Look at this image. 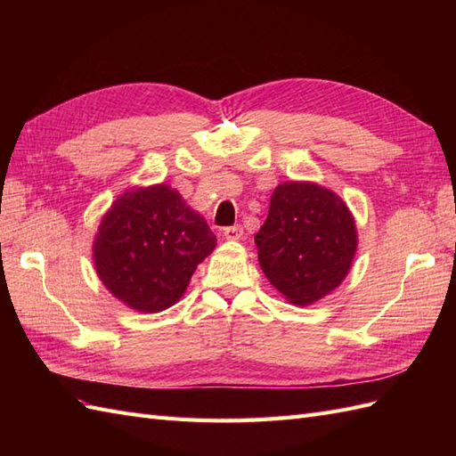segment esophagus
Wrapping results in <instances>:
<instances>
[{
    "instance_id": "34e87169",
    "label": "esophagus",
    "mask_w": 456,
    "mask_h": 456,
    "mask_svg": "<svg viewBox=\"0 0 456 456\" xmlns=\"http://www.w3.org/2000/svg\"><path fill=\"white\" fill-rule=\"evenodd\" d=\"M223 236L228 241H240L243 238V230H241V226H228L223 230Z\"/></svg>"
}]
</instances>
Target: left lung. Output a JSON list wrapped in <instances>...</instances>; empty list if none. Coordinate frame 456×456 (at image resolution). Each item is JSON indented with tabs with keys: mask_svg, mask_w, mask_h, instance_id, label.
Masks as SVG:
<instances>
[{
	"mask_svg": "<svg viewBox=\"0 0 456 456\" xmlns=\"http://www.w3.org/2000/svg\"><path fill=\"white\" fill-rule=\"evenodd\" d=\"M258 265L287 302L310 306L346 278L357 251L352 211L317 183L273 188L266 223L255 236Z\"/></svg>",
	"mask_w": 456,
	"mask_h": 456,
	"instance_id": "obj_1",
	"label": "left lung"
}]
</instances>
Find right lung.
<instances>
[{
  "label": "right lung",
  "mask_w": 456,
  "mask_h": 456,
  "mask_svg": "<svg viewBox=\"0 0 456 456\" xmlns=\"http://www.w3.org/2000/svg\"><path fill=\"white\" fill-rule=\"evenodd\" d=\"M216 247L207 220L169 184L126 190L102 215L93 262L127 308L158 314L183 298L200 262Z\"/></svg>",
  "instance_id": "add662e5"
}]
</instances>
